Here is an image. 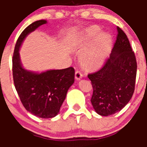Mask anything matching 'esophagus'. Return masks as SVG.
<instances>
[{
    "instance_id": "34e87169",
    "label": "esophagus",
    "mask_w": 147,
    "mask_h": 147,
    "mask_svg": "<svg viewBox=\"0 0 147 147\" xmlns=\"http://www.w3.org/2000/svg\"><path fill=\"white\" fill-rule=\"evenodd\" d=\"M82 78V73L79 70V69H77L75 71V79L76 80H80Z\"/></svg>"
}]
</instances>
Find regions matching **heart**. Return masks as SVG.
<instances>
[{
	"mask_svg": "<svg viewBox=\"0 0 147 147\" xmlns=\"http://www.w3.org/2000/svg\"><path fill=\"white\" fill-rule=\"evenodd\" d=\"M99 30L95 28H92L86 31V33L83 38H80L77 40L78 42H81L82 39L84 40H94L98 36ZM110 37L107 34H104L100 38L102 45H106L110 42ZM105 58V52L104 49H97L94 53H90L83 55L82 57V63L86 66L96 67L103 64Z\"/></svg>",
	"mask_w": 147,
	"mask_h": 147,
	"instance_id": "obj_1",
	"label": "heart"
}]
</instances>
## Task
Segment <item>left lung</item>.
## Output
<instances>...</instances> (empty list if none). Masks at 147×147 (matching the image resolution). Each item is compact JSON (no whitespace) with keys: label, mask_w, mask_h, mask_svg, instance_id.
I'll use <instances>...</instances> for the list:
<instances>
[{"label":"left lung","mask_w":147,"mask_h":147,"mask_svg":"<svg viewBox=\"0 0 147 147\" xmlns=\"http://www.w3.org/2000/svg\"><path fill=\"white\" fill-rule=\"evenodd\" d=\"M115 46L99 70L88 75L93 88L91 102L102 116L119 112L129 102L135 88L137 63L125 32L117 27Z\"/></svg>","instance_id":"1"}]
</instances>
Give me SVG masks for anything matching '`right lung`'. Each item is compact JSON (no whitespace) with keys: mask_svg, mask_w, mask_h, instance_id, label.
<instances>
[{"mask_svg":"<svg viewBox=\"0 0 147 147\" xmlns=\"http://www.w3.org/2000/svg\"><path fill=\"white\" fill-rule=\"evenodd\" d=\"M46 23V20H40L28 26L18 38L13 55V82L20 101L28 112L45 119L57 115L68 89L75 81V69L72 67L36 74L21 66L18 51L23 40L28 34Z\"/></svg>","mask_w":147,"mask_h":147,"instance_id":"1","label":"right lung"}]
</instances>
